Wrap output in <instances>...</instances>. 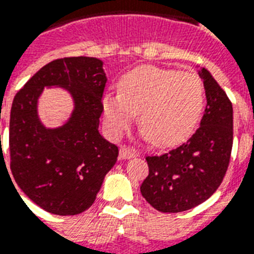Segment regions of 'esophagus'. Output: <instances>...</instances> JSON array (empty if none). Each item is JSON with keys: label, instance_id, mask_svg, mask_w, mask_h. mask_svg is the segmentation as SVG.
<instances>
[{"label": "esophagus", "instance_id": "esophagus-1", "mask_svg": "<svg viewBox=\"0 0 254 254\" xmlns=\"http://www.w3.org/2000/svg\"><path fill=\"white\" fill-rule=\"evenodd\" d=\"M137 152H135L133 148H129V146H121L120 148V158L121 160H127V158L134 157Z\"/></svg>", "mask_w": 254, "mask_h": 254}]
</instances>
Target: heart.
<instances>
[{
    "label": "heart",
    "instance_id": "heart-1",
    "mask_svg": "<svg viewBox=\"0 0 254 254\" xmlns=\"http://www.w3.org/2000/svg\"><path fill=\"white\" fill-rule=\"evenodd\" d=\"M120 88V93L102 98L109 130L121 134L138 113L141 135L158 146H169L189 137L204 109V84L191 71L135 67L124 75Z\"/></svg>",
    "mask_w": 254,
    "mask_h": 254
}]
</instances>
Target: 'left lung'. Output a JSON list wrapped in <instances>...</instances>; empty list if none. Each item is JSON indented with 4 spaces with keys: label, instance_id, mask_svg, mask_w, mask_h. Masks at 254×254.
Masks as SVG:
<instances>
[{
    "label": "left lung",
    "instance_id": "left-lung-1",
    "mask_svg": "<svg viewBox=\"0 0 254 254\" xmlns=\"http://www.w3.org/2000/svg\"><path fill=\"white\" fill-rule=\"evenodd\" d=\"M197 71L206 96L200 127L179 148L146 157L149 174L140 188L141 194L158 212H184L206 201L221 185L229 166L232 102L205 67Z\"/></svg>",
    "mask_w": 254,
    "mask_h": 254
}]
</instances>
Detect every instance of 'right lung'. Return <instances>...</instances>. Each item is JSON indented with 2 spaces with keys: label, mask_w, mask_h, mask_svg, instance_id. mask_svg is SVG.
Returning <instances> with one entry per match:
<instances>
[{
  "label": "right lung",
  "mask_w": 254,
  "mask_h": 254,
  "mask_svg": "<svg viewBox=\"0 0 254 254\" xmlns=\"http://www.w3.org/2000/svg\"><path fill=\"white\" fill-rule=\"evenodd\" d=\"M106 80L101 60L65 57L46 64L15 94L9 125L11 173L46 212L74 216L90 208L117 161L119 148L98 131ZM45 86L66 88L75 101L71 119L56 129L44 127L36 113Z\"/></svg>",
  "instance_id": "add662e5"
}]
</instances>
